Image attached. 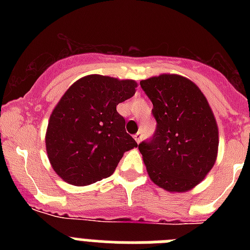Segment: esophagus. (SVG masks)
Wrapping results in <instances>:
<instances>
[{
  "label": "esophagus",
  "instance_id": "obj_1",
  "mask_svg": "<svg viewBox=\"0 0 250 250\" xmlns=\"http://www.w3.org/2000/svg\"><path fill=\"white\" fill-rule=\"evenodd\" d=\"M141 138H143V134H141V132H138V134L134 135V139H135V141L138 143V144L141 141Z\"/></svg>",
  "mask_w": 250,
  "mask_h": 250
}]
</instances>
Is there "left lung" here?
Returning a JSON list of instances; mask_svg holds the SVG:
<instances>
[{
    "label": "left lung",
    "mask_w": 250,
    "mask_h": 250,
    "mask_svg": "<svg viewBox=\"0 0 250 250\" xmlns=\"http://www.w3.org/2000/svg\"><path fill=\"white\" fill-rule=\"evenodd\" d=\"M152 103L156 131L139 144L149 178L170 193L200 184L218 156L219 131L202 90L182 75L161 74L141 80Z\"/></svg>",
    "instance_id": "1"
}]
</instances>
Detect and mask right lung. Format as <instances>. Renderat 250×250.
I'll return each mask as SVG.
<instances>
[{
	"label": "right lung",
	"mask_w": 250,
	"mask_h": 250,
	"mask_svg": "<svg viewBox=\"0 0 250 250\" xmlns=\"http://www.w3.org/2000/svg\"><path fill=\"white\" fill-rule=\"evenodd\" d=\"M136 87L135 80L95 74L62 95L48 119L45 143L51 167L63 182L94 184L114 173L124 152L138 147L116 111Z\"/></svg>",
	"instance_id": "obj_1"
}]
</instances>
